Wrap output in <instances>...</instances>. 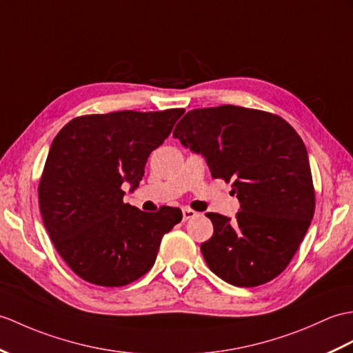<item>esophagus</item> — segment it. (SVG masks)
Segmentation results:
<instances>
[{"instance_id": "1", "label": "esophagus", "mask_w": 353, "mask_h": 353, "mask_svg": "<svg viewBox=\"0 0 353 353\" xmlns=\"http://www.w3.org/2000/svg\"><path fill=\"white\" fill-rule=\"evenodd\" d=\"M182 214H183V221H188V219L194 218V216L196 215V212L192 210V209H190V208H183V209H182Z\"/></svg>"}]
</instances>
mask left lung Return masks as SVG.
Returning <instances> with one entry per match:
<instances>
[{
  "instance_id": "left-lung-1",
  "label": "left lung",
  "mask_w": 353,
  "mask_h": 353,
  "mask_svg": "<svg viewBox=\"0 0 353 353\" xmlns=\"http://www.w3.org/2000/svg\"><path fill=\"white\" fill-rule=\"evenodd\" d=\"M174 138L201 153L214 179L233 180L234 219L206 214L214 236L201 243L214 274L256 288L288 268L314 215L305 144L288 121L266 111L221 105L188 111Z\"/></svg>"
}]
</instances>
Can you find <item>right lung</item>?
Listing matches in <instances>:
<instances>
[{
	"label": "right lung",
	"mask_w": 353,
	"mask_h": 353,
	"mask_svg": "<svg viewBox=\"0 0 353 353\" xmlns=\"http://www.w3.org/2000/svg\"><path fill=\"white\" fill-rule=\"evenodd\" d=\"M185 110L90 114L70 120L51 144L39 206L61 259L87 283L121 288L149 272L162 236L182 210L154 214L123 203V183L139 185L150 153Z\"/></svg>",
	"instance_id": "add662e5"
}]
</instances>
